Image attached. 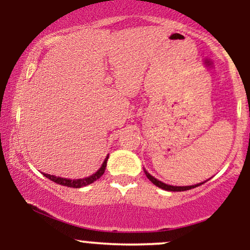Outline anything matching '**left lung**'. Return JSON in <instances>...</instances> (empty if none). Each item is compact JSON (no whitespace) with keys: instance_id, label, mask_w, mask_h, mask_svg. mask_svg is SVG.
I'll list each match as a JSON object with an SVG mask.
<instances>
[{"instance_id":"obj_1","label":"left lung","mask_w":250,"mask_h":250,"mask_svg":"<svg viewBox=\"0 0 250 250\" xmlns=\"http://www.w3.org/2000/svg\"><path fill=\"white\" fill-rule=\"evenodd\" d=\"M145 173H146V175H147L148 179L150 180L151 182H153L155 186H157V187H159V188H162V189H165V190H168V191H185V190H189V189L199 187V186L203 185V183L206 182V181H205V182H202V183H197V185H195V186H186V187H176V186H169V185H166V183L161 182V181H159L157 179H155V177H154V176H151V175L149 174L147 170H145Z\"/></svg>"}]
</instances>
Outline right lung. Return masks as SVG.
Returning a JSON list of instances; mask_svg holds the SVG:
<instances>
[{
	"instance_id": "add662e5",
	"label": "right lung",
	"mask_w": 250,
	"mask_h": 250,
	"mask_svg": "<svg viewBox=\"0 0 250 250\" xmlns=\"http://www.w3.org/2000/svg\"><path fill=\"white\" fill-rule=\"evenodd\" d=\"M108 157L109 156L105 157V160L102 163L101 168H100L95 174L90 175V176H88V177H84V179L70 180V179H63V177L55 176V175H49V174H43V175H44L45 177H48L49 180L53 181V182L59 183V185H61V186H65V187H70V188H81V187H84V186L90 185V183L95 182L96 180H99L100 177L102 176L103 173H104V170H105V167H107Z\"/></svg>"
}]
</instances>
